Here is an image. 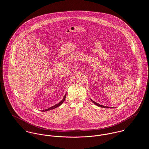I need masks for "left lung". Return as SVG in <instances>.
I'll return each instance as SVG.
<instances>
[{
	"mask_svg": "<svg viewBox=\"0 0 149 149\" xmlns=\"http://www.w3.org/2000/svg\"><path fill=\"white\" fill-rule=\"evenodd\" d=\"M90 100L95 104V105H96L97 106H98V107H102V108H113V107H107V106H104V105H100V104H98V103H97V102H94L93 100H92L91 99H90Z\"/></svg>",
	"mask_w": 149,
	"mask_h": 149,
	"instance_id": "left-lung-1",
	"label": "left lung"
}]
</instances>
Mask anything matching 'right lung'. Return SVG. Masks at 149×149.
Segmentation results:
<instances>
[{
  "label": "right lung",
  "mask_w": 149,
  "mask_h": 149,
  "mask_svg": "<svg viewBox=\"0 0 149 149\" xmlns=\"http://www.w3.org/2000/svg\"><path fill=\"white\" fill-rule=\"evenodd\" d=\"M65 97H66V93H65V95H64V97H63V98L62 99V100L59 102L58 104H56V105H54V106H52V107H50V108H48V109H44V110H41V111H42V112H45V111H50V110H52V109H55V108H57V107H59V106H60L61 104H62V103L64 101V100H65Z\"/></svg>",
  "instance_id": "right-lung-1"
}]
</instances>
